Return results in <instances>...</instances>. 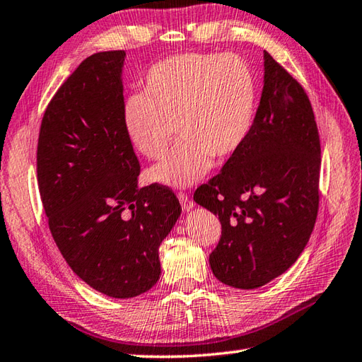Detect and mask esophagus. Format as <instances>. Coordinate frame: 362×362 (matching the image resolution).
I'll use <instances>...</instances> for the list:
<instances>
[{"instance_id": "obj_1", "label": "esophagus", "mask_w": 362, "mask_h": 362, "mask_svg": "<svg viewBox=\"0 0 362 362\" xmlns=\"http://www.w3.org/2000/svg\"><path fill=\"white\" fill-rule=\"evenodd\" d=\"M178 198H180V203H181V206H182V209H184V211H186V212H189L190 209L195 206V203L192 202V199L189 198V195L186 194V192H180Z\"/></svg>"}]
</instances>
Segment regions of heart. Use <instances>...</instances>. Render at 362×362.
Here are the masks:
<instances>
[{"label": "heart", "mask_w": 362, "mask_h": 362, "mask_svg": "<svg viewBox=\"0 0 362 362\" xmlns=\"http://www.w3.org/2000/svg\"><path fill=\"white\" fill-rule=\"evenodd\" d=\"M259 86L249 63L234 54L187 52L155 63L142 94L128 95L122 125L128 141L148 159L164 158L173 128L180 141L148 178L187 187L243 146L252 130Z\"/></svg>", "instance_id": "heart-1"}]
</instances>
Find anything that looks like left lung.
Segmentation results:
<instances>
[{
	"mask_svg": "<svg viewBox=\"0 0 362 362\" xmlns=\"http://www.w3.org/2000/svg\"><path fill=\"white\" fill-rule=\"evenodd\" d=\"M263 59L251 133L194 195L221 223L209 255L214 276L240 290L263 286L299 259L319 209L320 142L310 99L267 51Z\"/></svg>",
	"mask_w": 362,
	"mask_h": 362,
	"instance_id": "8db88e82",
	"label": "left lung"
}]
</instances>
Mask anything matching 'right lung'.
Listing matches in <instances>:
<instances>
[{"instance_id":"right-lung-1","label":"right lung","mask_w":362,"mask_h":362,"mask_svg":"<svg viewBox=\"0 0 362 362\" xmlns=\"http://www.w3.org/2000/svg\"><path fill=\"white\" fill-rule=\"evenodd\" d=\"M125 51L85 59L47 105L37 176L55 245L95 291L128 299L160 274L159 245L181 215L173 192L138 187L139 160L122 125Z\"/></svg>"}]
</instances>
